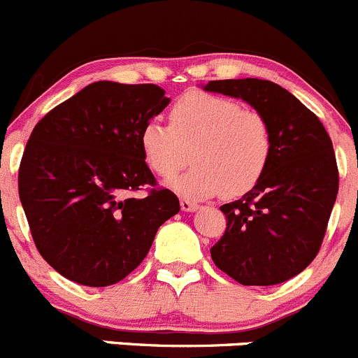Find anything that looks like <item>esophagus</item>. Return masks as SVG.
Listing matches in <instances>:
<instances>
[{
    "instance_id": "esophagus-1",
    "label": "esophagus",
    "mask_w": 358,
    "mask_h": 358,
    "mask_svg": "<svg viewBox=\"0 0 358 358\" xmlns=\"http://www.w3.org/2000/svg\"><path fill=\"white\" fill-rule=\"evenodd\" d=\"M180 208H182L184 212H193V210L198 208V203H194L189 198H180Z\"/></svg>"
}]
</instances>
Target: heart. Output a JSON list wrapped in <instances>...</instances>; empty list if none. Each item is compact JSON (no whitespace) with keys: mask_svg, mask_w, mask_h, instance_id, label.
Listing matches in <instances>:
<instances>
[{"mask_svg":"<svg viewBox=\"0 0 358 358\" xmlns=\"http://www.w3.org/2000/svg\"><path fill=\"white\" fill-rule=\"evenodd\" d=\"M139 143L145 162L162 179L174 178L193 158V167L172 180L187 196L220 191L226 198L243 196L264 178L274 152V134L264 113L203 91L176 99L169 124L146 122Z\"/></svg>","mask_w":358,"mask_h":358,"instance_id":"heart-1","label":"heart"}]
</instances>
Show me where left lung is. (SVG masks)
I'll return each instance as SVG.
<instances>
[{
    "instance_id": "left-lung-1",
    "label": "left lung",
    "mask_w": 358,
    "mask_h": 358,
    "mask_svg": "<svg viewBox=\"0 0 358 358\" xmlns=\"http://www.w3.org/2000/svg\"><path fill=\"white\" fill-rule=\"evenodd\" d=\"M205 91L248 101L274 134L260 182L220 206L226 231L210 248L213 264L245 286L288 281L317 257L336 201L340 174L329 134L314 112L271 80H210Z\"/></svg>"
}]
</instances>
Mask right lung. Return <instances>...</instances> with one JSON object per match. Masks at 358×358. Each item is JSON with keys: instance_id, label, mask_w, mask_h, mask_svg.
<instances>
[{"instance_id": "right-lung-1", "label": "right lung", "mask_w": 358, "mask_h": 358, "mask_svg": "<svg viewBox=\"0 0 358 358\" xmlns=\"http://www.w3.org/2000/svg\"><path fill=\"white\" fill-rule=\"evenodd\" d=\"M171 99L155 84L99 80L36 124L18 169V196L41 257L77 285H115L148 255L179 198L158 186L141 129ZM145 190V197H134Z\"/></svg>"}]
</instances>
